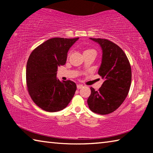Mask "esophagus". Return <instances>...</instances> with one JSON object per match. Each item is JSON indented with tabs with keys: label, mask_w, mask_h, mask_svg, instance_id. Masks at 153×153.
I'll return each instance as SVG.
<instances>
[{
	"label": "esophagus",
	"mask_w": 153,
	"mask_h": 153,
	"mask_svg": "<svg viewBox=\"0 0 153 153\" xmlns=\"http://www.w3.org/2000/svg\"><path fill=\"white\" fill-rule=\"evenodd\" d=\"M82 87H84V86H83L82 84H77V89L82 88Z\"/></svg>",
	"instance_id": "34e87169"
}]
</instances>
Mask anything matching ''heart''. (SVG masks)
I'll return each instance as SVG.
<instances>
[{
  "label": "heart",
  "mask_w": 153,
  "mask_h": 153,
  "mask_svg": "<svg viewBox=\"0 0 153 153\" xmlns=\"http://www.w3.org/2000/svg\"><path fill=\"white\" fill-rule=\"evenodd\" d=\"M90 51V50H86V51Z\"/></svg>",
  "instance_id": "b5f03b06"
}]
</instances>
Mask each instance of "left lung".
<instances>
[{
  "label": "left lung",
  "instance_id": "1",
  "mask_svg": "<svg viewBox=\"0 0 153 153\" xmlns=\"http://www.w3.org/2000/svg\"><path fill=\"white\" fill-rule=\"evenodd\" d=\"M90 39L102 49L101 64L98 74L104 79L97 91L93 88L87 100L92 112L107 115L115 111L125 100L131 82V70L126 54L120 46L102 38Z\"/></svg>",
  "mask_w": 153,
  "mask_h": 153
}]
</instances>
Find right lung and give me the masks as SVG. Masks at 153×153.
Wrapping results in <instances>:
<instances>
[{
    "instance_id": "right-lung-1",
    "label": "right lung",
    "mask_w": 153,
    "mask_h": 153,
    "mask_svg": "<svg viewBox=\"0 0 153 153\" xmlns=\"http://www.w3.org/2000/svg\"><path fill=\"white\" fill-rule=\"evenodd\" d=\"M76 38H53L33 51L26 67L28 92L36 105L48 112L63 110L74 97L76 83L56 78L58 67L66 63L67 53Z\"/></svg>"
}]
</instances>
